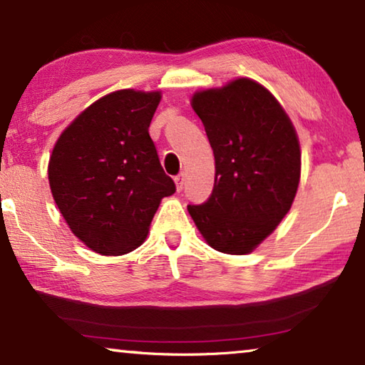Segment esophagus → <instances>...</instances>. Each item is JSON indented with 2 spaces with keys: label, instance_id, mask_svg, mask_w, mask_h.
<instances>
[{
  "label": "esophagus",
  "instance_id": "obj_1",
  "mask_svg": "<svg viewBox=\"0 0 365 365\" xmlns=\"http://www.w3.org/2000/svg\"><path fill=\"white\" fill-rule=\"evenodd\" d=\"M183 180H185V173H178V175L175 177L177 192H182V190H183Z\"/></svg>",
  "mask_w": 365,
  "mask_h": 365
}]
</instances>
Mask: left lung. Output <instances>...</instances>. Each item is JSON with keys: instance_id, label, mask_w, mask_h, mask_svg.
Here are the masks:
<instances>
[{"instance_id": "8db88e82", "label": "left lung", "mask_w": 365, "mask_h": 365, "mask_svg": "<svg viewBox=\"0 0 365 365\" xmlns=\"http://www.w3.org/2000/svg\"><path fill=\"white\" fill-rule=\"evenodd\" d=\"M195 113L215 154V187L188 213L216 251L252 252L288 213L300 182L297 130L267 88L237 78L195 93Z\"/></svg>"}]
</instances>
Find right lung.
Listing matches in <instances>:
<instances>
[{"label":"right lung","mask_w":365,"mask_h":365,"mask_svg":"<svg viewBox=\"0 0 365 365\" xmlns=\"http://www.w3.org/2000/svg\"><path fill=\"white\" fill-rule=\"evenodd\" d=\"M159 103V91H114L80 113L53 145L52 197L73 235L101 255L139 247L160 200L175 193L149 135Z\"/></svg>","instance_id":"add662e5"}]
</instances>
